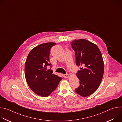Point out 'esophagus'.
<instances>
[{"mask_svg":"<svg viewBox=\"0 0 122 122\" xmlns=\"http://www.w3.org/2000/svg\"><path fill=\"white\" fill-rule=\"evenodd\" d=\"M69 77V75L68 74H64V77L65 78H68Z\"/></svg>","mask_w":122,"mask_h":122,"instance_id":"obj_1","label":"esophagus"}]
</instances>
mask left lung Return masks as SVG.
Listing matches in <instances>:
<instances>
[{
  "label": "left lung",
  "instance_id": "obj_1",
  "mask_svg": "<svg viewBox=\"0 0 122 122\" xmlns=\"http://www.w3.org/2000/svg\"><path fill=\"white\" fill-rule=\"evenodd\" d=\"M71 45L76 65L82 66L76 74L80 86L75 91L81 97H87L97 90L102 80L104 65L101 51L96 44L84 39H75Z\"/></svg>",
  "mask_w": 122,
  "mask_h": 122
}]
</instances>
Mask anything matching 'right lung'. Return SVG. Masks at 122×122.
Segmentation results:
<instances>
[{
	"mask_svg": "<svg viewBox=\"0 0 122 122\" xmlns=\"http://www.w3.org/2000/svg\"><path fill=\"white\" fill-rule=\"evenodd\" d=\"M55 42L41 44L32 49L27 57L25 72L26 82L30 88L37 95L47 97L57 87L62 78L53 74L49 55Z\"/></svg>",
	"mask_w": 122,
	"mask_h": 122,
	"instance_id": "right-lung-1",
	"label": "right lung"
}]
</instances>
